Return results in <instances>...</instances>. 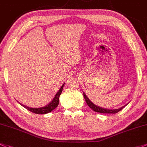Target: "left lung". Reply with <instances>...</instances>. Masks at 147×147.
<instances>
[{
    "label": "left lung",
    "instance_id": "obj_1",
    "mask_svg": "<svg viewBox=\"0 0 147 147\" xmlns=\"http://www.w3.org/2000/svg\"><path fill=\"white\" fill-rule=\"evenodd\" d=\"M83 94H84V99H85V101L86 102V104H87L88 106H89V107H90L94 111H95V112H97V113H113V114L117 113H118L119 111H121L122 109H123V108L126 106L125 105V106H123V107L120 108V109H114V110H109V109H102V108L99 107V106H96V105H94V103H92V102L91 101L89 98H88V97L86 96L85 94L83 93Z\"/></svg>",
    "mask_w": 147,
    "mask_h": 147
}]
</instances>
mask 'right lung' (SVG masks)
Segmentation results:
<instances>
[{
  "mask_svg": "<svg viewBox=\"0 0 147 147\" xmlns=\"http://www.w3.org/2000/svg\"><path fill=\"white\" fill-rule=\"evenodd\" d=\"M64 86V84H63V86H61V89H59V91L58 92V93L55 94V97L53 98V99L52 100V101L49 103L47 106H44L42 108H38V109H32V108L27 107V106L22 105V106H24L25 109H27V110L31 111V112L34 113L36 114H46L49 113L51 112L53 109H55L57 106H58V103H59V97L61 95L62 92H63V87Z\"/></svg>",
  "mask_w": 147,
  "mask_h": 147,
  "instance_id": "obj_1",
  "label": "right lung"
}]
</instances>
